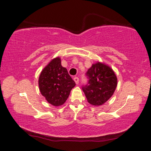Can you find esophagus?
<instances>
[{"instance_id":"34e87169","label":"esophagus","mask_w":151,"mask_h":151,"mask_svg":"<svg viewBox=\"0 0 151 151\" xmlns=\"http://www.w3.org/2000/svg\"><path fill=\"white\" fill-rule=\"evenodd\" d=\"M74 81H75V83L76 84V85H78V83H79V78L78 77H76V76H75V77L74 78Z\"/></svg>"}]
</instances>
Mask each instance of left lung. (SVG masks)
Listing matches in <instances>:
<instances>
[{"instance_id": "1", "label": "left lung", "mask_w": 151, "mask_h": 151, "mask_svg": "<svg viewBox=\"0 0 151 151\" xmlns=\"http://www.w3.org/2000/svg\"><path fill=\"white\" fill-rule=\"evenodd\" d=\"M88 84L83 91L89 104L103 105L113 95L118 81L113 69L106 64L97 61L93 63L86 73Z\"/></svg>"}]
</instances>
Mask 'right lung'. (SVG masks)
Segmentation results:
<instances>
[{
    "label": "right lung",
    "mask_w": 151,
    "mask_h": 151,
    "mask_svg": "<svg viewBox=\"0 0 151 151\" xmlns=\"http://www.w3.org/2000/svg\"><path fill=\"white\" fill-rule=\"evenodd\" d=\"M75 85L67 69L61 65L59 57L52 58L42 70L39 77L40 93L54 106L65 104Z\"/></svg>",
    "instance_id": "right-lung-1"
}]
</instances>
